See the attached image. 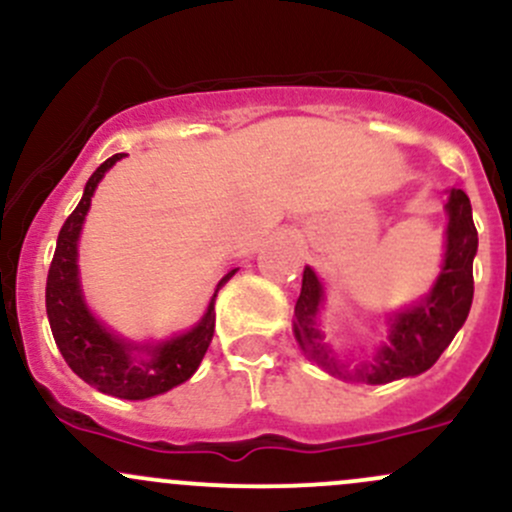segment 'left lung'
<instances>
[{
  "label": "left lung",
  "mask_w": 512,
  "mask_h": 512,
  "mask_svg": "<svg viewBox=\"0 0 512 512\" xmlns=\"http://www.w3.org/2000/svg\"><path fill=\"white\" fill-rule=\"evenodd\" d=\"M449 214L447 251H444L442 271L427 298L415 307L400 310L390 317L388 342L376 351V356L359 364L339 359L317 327V312L324 300L320 278L310 266L302 273V290L295 302L293 332L300 349L329 376L342 381L383 386L398 378L420 376L442 351L452 344L454 334L466 322L474 300V256L478 249V232L471 217V202L464 190L449 192L444 205Z\"/></svg>",
  "instance_id": "8db88e82"
}]
</instances>
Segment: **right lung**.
<instances>
[{"label":"right lung","mask_w":512,"mask_h":512,"mask_svg":"<svg viewBox=\"0 0 512 512\" xmlns=\"http://www.w3.org/2000/svg\"><path fill=\"white\" fill-rule=\"evenodd\" d=\"M124 156L126 153H114L90 175L82 200L65 219L58 234L56 254L48 268L46 312L65 364L73 368L82 381L114 398L146 400L180 386L197 371L214 334V300H217L219 288L234 276L236 268L217 283L205 317L190 332L178 334L168 342L131 344L97 322L80 290L78 239L95 188L104 173Z\"/></svg>","instance_id":"right-lung-1"}]
</instances>
